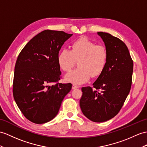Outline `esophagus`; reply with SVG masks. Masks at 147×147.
Masks as SVG:
<instances>
[{
    "label": "esophagus",
    "mask_w": 147,
    "mask_h": 147,
    "mask_svg": "<svg viewBox=\"0 0 147 147\" xmlns=\"http://www.w3.org/2000/svg\"><path fill=\"white\" fill-rule=\"evenodd\" d=\"M78 88V86H77V85H75V84H74L73 85H72V89H77V88Z\"/></svg>",
    "instance_id": "esophagus-1"
}]
</instances>
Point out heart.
<instances>
[{
    "mask_svg": "<svg viewBox=\"0 0 147 147\" xmlns=\"http://www.w3.org/2000/svg\"><path fill=\"white\" fill-rule=\"evenodd\" d=\"M108 57L105 47L81 37L71 43L70 51L62 50L59 53L57 61L60 69L65 72H69L78 62V69L68 74L65 79L75 84H82L90 77L101 76L107 66Z\"/></svg>",
    "mask_w": 147,
    "mask_h": 147,
    "instance_id": "b5f03b06",
    "label": "heart"
}]
</instances>
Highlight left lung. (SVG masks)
Masks as SVG:
<instances>
[{"label":"left lung","instance_id":"left-lung-1","mask_svg":"<svg viewBox=\"0 0 147 147\" xmlns=\"http://www.w3.org/2000/svg\"><path fill=\"white\" fill-rule=\"evenodd\" d=\"M97 34L105 43L108 61L93 87L82 88L80 106L89 120L103 122L116 116L123 105L130 91L134 62L122 40L109 33Z\"/></svg>","mask_w":147,"mask_h":147}]
</instances>
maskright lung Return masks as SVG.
Masks as SVG:
<instances>
[{
  "mask_svg": "<svg viewBox=\"0 0 147 147\" xmlns=\"http://www.w3.org/2000/svg\"><path fill=\"white\" fill-rule=\"evenodd\" d=\"M72 34L45 30L32 38L17 57L13 95L24 117L34 123L51 121L58 113L70 83H59L61 71L57 57ZM53 83L52 86L49 84Z\"/></svg>",
  "mask_w": 147,
  "mask_h": 147,
  "instance_id": "add662e5",
  "label": "right lung"
}]
</instances>
